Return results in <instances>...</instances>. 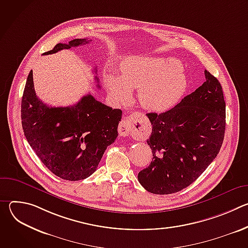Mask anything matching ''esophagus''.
I'll list each match as a JSON object with an SVG mask.
<instances>
[{
  "label": "esophagus",
  "instance_id": "esophagus-1",
  "mask_svg": "<svg viewBox=\"0 0 248 248\" xmlns=\"http://www.w3.org/2000/svg\"><path fill=\"white\" fill-rule=\"evenodd\" d=\"M132 120H133V117L131 116V117L124 118V120L120 123V124H119V133H120L121 136L126 137V136L129 135Z\"/></svg>",
  "mask_w": 248,
  "mask_h": 248
}]
</instances>
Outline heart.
<instances>
[{
  "mask_svg": "<svg viewBox=\"0 0 248 248\" xmlns=\"http://www.w3.org/2000/svg\"><path fill=\"white\" fill-rule=\"evenodd\" d=\"M105 83L115 101L125 102L131 90L139 89L141 107L150 112H162L182 97L186 78L182 65L174 59L134 57L122 62L120 77L106 74Z\"/></svg>",
  "mask_w": 248,
  "mask_h": 248,
  "instance_id": "heart-1",
  "label": "heart"
}]
</instances>
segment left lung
I'll list each match as a JSON object with an SVG mask.
<instances>
[{"instance_id": "left-lung-1", "label": "left lung", "mask_w": 248, "mask_h": 248, "mask_svg": "<svg viewBox=\"0 0 248 248\" xmlns=\"http://www.w3.org/2000/svg\"><path fill=\"white\" fill-rule=\"evenodd\" d=\"M205 82L165 113H149L151 164L138 182L154 194H170L195 182L220 152L226 103L219 80L205 69Z\"/></svg>"}]
</instances>
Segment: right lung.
Here are the masks:
<instances>
[{"label":"right lung","mask_w":248,"mask_h":248,"mask_svg":"<svg viewBox=\"0 0 248 248\" xmlns=\"http://www.w3.org/2000/svg\"><path fill=\"white\" fill-rule=\"evenodd\" d=\"M88 42L74 39L68 44L59 43L43 55ZM95 79L99 82L97 77ZM121 119L120 109L108 107L91 94L69 107H49L35 93L32 70L27 77L21 100L24 135L45 167L62 180H84L97 170L105 150L118 137Z\"/></svg>","instance_id":"1"}]
</instances>
